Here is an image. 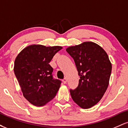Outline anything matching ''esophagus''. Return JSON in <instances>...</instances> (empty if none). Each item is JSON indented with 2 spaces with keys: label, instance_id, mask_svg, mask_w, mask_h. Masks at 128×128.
I'll use <instances>...</instances> for the list:
<instances>
[{
  "label": "esophagus",
  "instance_id": "esophagus-1",
  "mask_svg": "<svg viewBox=\"0 0 128 128\" xmlns=\"http://www.w3.org/2000/svg\"><path fill=\"white\" fill-rule=\"evenodd\" d=\"M62 82H63V83H64V84L67 83V79L64 78V79H62Z\"/></svg>",
  "mask_w": 128,
  "mask_h": 128
}]
</instances>
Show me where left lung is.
Returning <instances> with one entry per match:
<instances>
[{"mask_svg":"<svg viewBox=\"0 0 128 128\" xmlns=\"http://www.w3.org/2000/svg\"><path fill=\"white\" fill-rule=\"evenodd\" d=\"M66 51L74 60L80 77L78 87L70 90L72 98L81 108H90L100 100L109 85L112 64L108 54L92 42L70 46Z\"/></svg>","mask_w":128,"mask_h":128,"instance_id":"1","label":"left lung"}]
</instances>
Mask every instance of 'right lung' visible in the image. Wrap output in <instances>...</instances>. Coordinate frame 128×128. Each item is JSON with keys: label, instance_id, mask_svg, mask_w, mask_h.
Instances as JSON below:
<instances>
[{"label": "right lung", "instance_id": "add662e5", "mask_svg": "<svg viewBox=\"0 0 128 128\" xmlns=\"http://www.w3.org/2000/svg\"><path fill=\"white\" fill-rule=\"evenodd\" d=\"M61 46L32 44L18 54L14 72L24 98L32 105H45L55 98L61 80L54 79L53 68L49 63Z\"/></svg>", "mask_w": 128, "mask_h": 128}]
</instances>
